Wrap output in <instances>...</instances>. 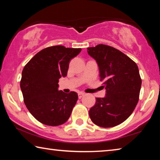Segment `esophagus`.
Returning <instances> with one entry per match:
<instances>
[{
	"mask_svg": "<svg viewBox=\"0 0 160 160\" xmlns=\"http://www.w3.org/2000/svg\"><path fill=\"white\" fill-rule=\"evenodd\" d=\"M85 95V94H84L83 92H79L78 93V98L79 99H80V98H82V97Z\"/></svg>",
	"mask_w": 160,
	"mask_h": 160,
	"instance_id": "1",
	"label": "esophagus"
}]
</instances>
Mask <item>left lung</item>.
I'll use <instances>...</instances> for the list:
<instances>
[{"mask_svg": "<svg viewBox=\"0 0 160 160\" xmlns=\"http://www.w3.org/2000/svg\"><path fill=\"white\" fill-rule=\"evenodd\" d=\"M99 66L100 80L107 90L96 98L89 111L92 122L103 128L119 125L128 118L138 102L142 80L137 64L116 48L104 44L88 48Z\"/></svg>", "mask_w": 160, "mask_h": 160, "instance_id": "left-lung-1", "label": "left lung"}]
</instances>
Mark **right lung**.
Returning a JSON list of instances; mask_svg holds the SVG:
<instances>
[{
	"label": "right lung",
	"instance_id": "add662e5",
	"mask_svg": "<svg viewBox=\"0 0 160 160\" xmlns=\"http://www.w3.org/2000/svg\"><path fill=\"white\" fill-rule=\"evenodd\" d=\"M81 48L53 46L38 52L24 67L20 88L24 102L40 123L56 126L66 123L76 104L78 94L58 91V80L66 77L70 61Z\"/></svg>",
	"mask_w": 160,
	"mask_h": 160
}]
</instances>
